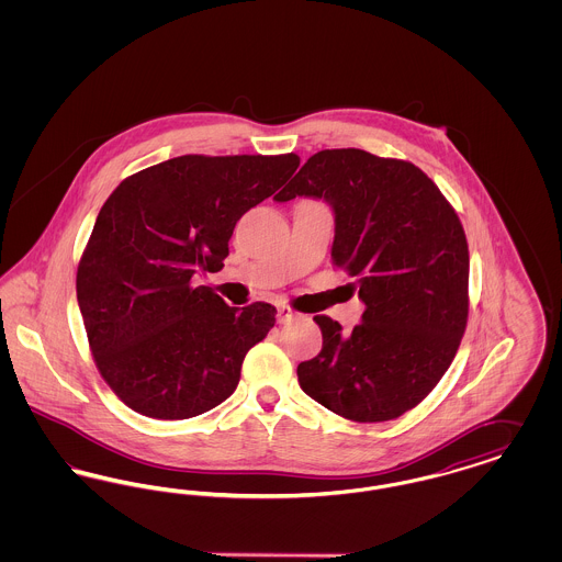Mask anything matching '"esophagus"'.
<instances>
[{
	"label": "esophagus",
	"instance_id": "obj_1",
	"mask_svg": "<svg viewBox=\"0 0 562 562\" xmlns=\"http://www.w3.org/2000/svg\"><path fill=\"white\" fill-rule=\"evenodd\" d=\"M294 312L289 305H278V322L284 324V322L293 321Z\"/></svg>",
	"mask_w": 562,
	"mask_h": 562
}]
</instances>
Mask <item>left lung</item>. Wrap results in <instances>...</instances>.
<instances>
[{
    "label": "left lung",
    "instance_id": "left-lung-1",
    "mask_svg": "<svg viewBox=\"0 0 562 562\" xmlns=\"http://www.w3.org/2000/svg\"><path fill=\"white\" fill-rule=\"evenodd\" d=\"M324 198L335 213L333 263L356 278L362 324L316 316L321 353L296 367L301 390L358 422L417 406L453 362L468 324L470 255L461 221L415 164L324 149L273 200Z\"/></svg>",
    "mask_w": 562,
    "mask_h": 562
}]
</instances>
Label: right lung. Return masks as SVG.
Masks as SVG:
<instances>
[{"instance_id": "1", "label": "right lung", "mask_w": 562, "mask_h": 562, "mask_svg": "<svg viewBox=\"0 0 562 562\" xmlns=\"http://www.w3.org/2000/svg\"><path fill=\"white\" fill-rule=\"evenodd\" d=\"M299 156H181L124 179L97 216L78 266V303L99 373L154 419L227 401L276 307H229L200 271H218L241 214L293 175Z\"/></svg>"}]
</instances>
